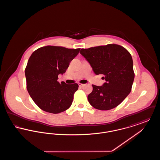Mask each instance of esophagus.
<instances>
[{"instance_id": "esophagus-1", "label": "esophagus", "mask_w": 160, "mask_h": 160, "mask_svg": "<svg viewBox=\"0 0 160 160\" xmlns=\"http://www.w3.org/2000/svg\"><path fill=\"white\" fill-rule=\"evenodd\" d=\"M78 86H80V87H83L85 86V84H82L80 83H78Z\"/></svg>"}]
</instances>
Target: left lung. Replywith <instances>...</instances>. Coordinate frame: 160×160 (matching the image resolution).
<instances>
[{
	"instance_id": "obj_1",
	"label": "left lung",
	"mask_w": 160,
	"mask_h": 160,
	"mask_svg": "<svg viewBox=\"0 0 160 160\" xmlns=\"http://www.w3.org/2000/svg\"><path fill=\"white\" fill-rule=\"evenodd\" d=\"M80 53L89 62L94 72L102 74L106 82L102 86L92 84L88 97L92 106L108 110L119 105L131 91L134 79L131 54L122 46L110 44L89 48Z\"/></svg>"
}]
</instances>
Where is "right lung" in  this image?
<instances>
[{"mask_svg":"<svg viewBox=\"0 0 160 160\" xmlns=\"http://www.w3.org/2000/svg\"><path fill=\"white\" fill-rule=\"evenodd\" d=\"M80 50L47 46L39 48L31 54L25 68L26 88L41 110L57 114L71 106L78 84L59 83L58 78L59 74L65 72Z\"/></svg>","mask_w":160,"mask_h":160,"instance_id":"right-lung-1","label":"right lung"}]
</instances>
